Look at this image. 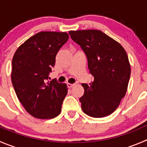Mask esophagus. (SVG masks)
I'll return each mask as SVG.
<instances>
[{
	"mask_svg": "<svg viewBox=\"0 0 147 147\" xmlns=\"http://www.w3.org/2000/svg\"><path fill=\"white\" fill-rule=\"evenodd\" d=\"M74 86V84H70V83L67 84V86H68V88H72Z\"/></svg>",
	"mask_w": 147,
	"mask_h": 147,
	"instance_id": "34e87169",
	"label": "esophagus"
}]
</instances>
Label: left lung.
<instances>
[{"instance_id":"left-lung-1","label":"left lung","mask_w":147,"mask_h":147,"mask_svg":"<svg viewBox=\"0 0 147 147\" xmlns=\"http://www.w3.org/2000/svg\"><path fill=\"white\" fill-rule=\"evenodd\" d=\"M75 42L86 54L94 81L82 84L84 95L79 99L84 113L93 118L113 113L126 93L131 65L123 46L100 30L70 31Z\"/></svg>"}]
</instances>
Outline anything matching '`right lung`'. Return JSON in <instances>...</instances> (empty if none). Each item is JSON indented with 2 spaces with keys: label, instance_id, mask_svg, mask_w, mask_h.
Masks as SVG:
<instances>
[{
  "label": "right lung",
  "instance_id": "right-lung-1",
  "mask_svg": "<svg viewBox=\"0 0 147 147\" xmlns=\"http://www.w3.org/2000/svg\"><path fill=\"white\" fill-rule=\"evenodd\" d=\"M69 38L66 32H40L21 45L12 59L11 82L19 102L31 115L50 119L61 112L68 88L48 81L58 50Z\"/></svg>",
  "mask_w": 147,
  "mask_h": 147
}]
</instances>
